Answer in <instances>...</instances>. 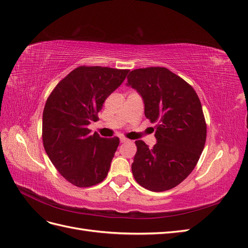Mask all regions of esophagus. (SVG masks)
Returning a JSON list of instances; mask_svg holds the SVG:
<instances>
[{"label": "esophagus", "mask_w": 248, "mask_h": 248, "mask_svg": "<svg viewBox=\"0 0 248 248\" xmlns=\"http://www.w3.org/2000/svg\"><path fill=\"white\" fill-rule=\"evenodd\" d=\"M120 141H121V142H127V141H128V140H127L126 138H120Z\"/></svg>", "instance_id": "1"}]
</instances>
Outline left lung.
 Instances as JSON below:
<instances>
[{
  "label": "left lung",
  "instance_id": "left-lung-1",
  "mask_svg": "<svg viewBox=\"0 0 248 248\" xmlns=\"http://www.w3.org/2000/svg\"><path fill=\"white\" fill-rule=\"evenodd\" d=\"M126 85L137 90L145 104V116L156 123L153 148L136 140L133 177L148 190L174 188L197 166L205 147L207 126L199 96L164 67L132 70Z\"/></svg>",
  "mask_w": 248,
  "mask_h": 248
}]
</instances>
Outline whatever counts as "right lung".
I'll use <instances>...</instances> for the list:
<instances>
[{
	"instance_id": "add662e5",
	"label": "right lung",
	"mask_w": 248,
	"mask_h": 248,
	"mask_svg": "<svg viewBox=\"0 0 248 248\" xmlns=\"http://www.w3.org/2000/svg\"><path fill=\"white\" fill-rule=\"evenodd\" d=\"M129 70L79 66L64 78L46 100L42 140L58 171L78 187L102 182L119 146V138L91 134L103 102L124 81Z\"/></svg>"
}]
</instances>
